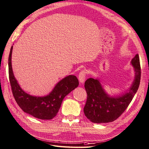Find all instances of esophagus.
Segmentation results:
<instances>
[{
  "label": "esophagus",
  "instance_id": "obj_1",
  "mask_svg": "<svg viewBox=\"0 0 149 149\" xmlns=\"http://www.w3.org/2000/svg\"><path fill=\"white\" fill-rule=\"evenodd\" d=\"M86 78V72L85 71H81L78 74V79L81 83H84Z\"/></svg>",
  "mask_w": 149,
  "mask_h": 149
}]
</instances>
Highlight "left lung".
I'll return each instance as SVG.
<instances>
[{
    "instance_id": "left-lung-1",
    "label": "left lung",
    "mask_w": 149,
    "mask_h": 149,
    "mask_svg": "<svg viewBox=\"0 0 149 149\" xmlns=\"http://www.w3.org/2000/svg\"><path fill=\"white\" fill-rule=\"evenodd\" d=\"M131 64L135 77L128 90L122 94L111 96L106 92L99 78H90L85 82L87 100L83 109L85 116L95 123H107L118 118L128 107L139 89L141 69L139 54H136Z\"/></svg>"
}]
</instances>
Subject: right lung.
Segmentation results:
<instances>
[{
    "label": "right lung",
    "mask_w": 149,
    "mask_h": 149,
    "mask_svg": "<svg viewBox=\"0 0 149 149\" xmlns=\"http://www.w3.org/2000/svg\"><path fill=\"white\" fill-rule=\"evenodd\" d=\"M13 49V46L10 48L8 60L9 77L17 104L24 112L36 118L52 119L57 115L64 98L78 87V78L76 76L68 75L58 82L48 95L42 97L30 95L21 88L14 75L11 62Z\"/></svg>",
    "instance_id": "add662e5"
}]
</instances>
